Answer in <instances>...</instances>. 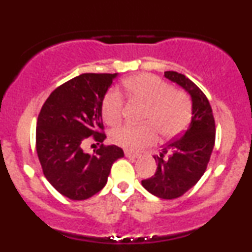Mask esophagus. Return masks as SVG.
<instances>
[{
	"label": "esophagus",
	"instance_id": "obj_1",
	"mask_svg": "<svg viewBox=\"0 0 252 252\" xmlns=\"http://www.w3.org/2000/svg\"><path fill=\"white\" fill-rule=\"evenodd\" d=\"M124 154H126V158H137L138 156H140V154H137V153H134V152H130V150H126Z\"/></svg>",
	"mask_w": 252,
	"mask_h": 252
}]
</instances>
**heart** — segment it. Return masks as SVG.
I'll list each match as a JSON object with an SVG mask.
<instances>
[{
  "label": "heart",
  "instance_id": "b5f03b06",
  "mask_svg": "<svg viewBox=\"0 0 252 252\" xmlns=\"http://www.w3.org/2000/svg\"><path fill=\"white\" fill-rule=\"evenodd\" d=\"M126 94L134 102L146 105L143 126H124L110 134L112 142L130 150H137L153 144L158 131L166 138L181 134L192 118V103L186 92L173 90L168 83L154 74L142 73L123 82ZM104 121L110 126L118 123L123 115V98L116 89L110 90L102 104Z\"/></svg>",
  "mask_w": 252,
  "mask_h": 252
}]
</instances>
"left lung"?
I'll return each instance as SVG.
<instances>
[{
    "label": "left lung",
    "mask_w": 252,
    "mask_h": 252,
    "mask_svg": "<svg viewBox=\"0 0 252 252\" xmlns=\"http://www.w3.org/2000/svg\"><path fill=\"white\" fill-rule=\"evenodd\" d=\"M164 77L190 96L192 120L180 138L154 156L158 168L152 178L142 180V186L158 198L175 199L192 189L206 170L215 147L216 124L209 99L192 80L174 71L164 72Z\"/></svg>",
    "instance_id": "8db88e82"
}]
</instances>
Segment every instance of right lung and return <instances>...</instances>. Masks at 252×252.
<instances>
[{"label":"right lung","instance_id":"1","mask_svg":"<svg viewBox=\"0 0 252 252\" xmlns=\"http://www.w3.org/2000/svg\"><path fill=\"white\" fill-rule=\"evenodd\" d=\"M117 73H84L50 94L36 122V153L43 175L63 195L85 200L108 182L111 166L123 149L104 146L90 155L83 150L89 137L105 140L102 121L104 96Z\"/></svg>","mask_w":252,"mask_h":252}]
</instances>
